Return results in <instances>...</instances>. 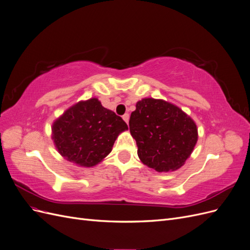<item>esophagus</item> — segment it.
Here are the masks:
<instances>
[{"label": "esophagus", "mask_w": 250, "mask_h": 250, "mask_svg": "<svg viewBox=\"0 0 250 250\" xmlns=\"http://www.w3.org/2000/svg\"><path fill=\"white\" fill-rule=\"evenodd\" d=\"M123 120L128 124V122H129V115H128V113H125V115L123 116Z\"/></svg>", "instance_id": "obj_1"}]
</instances>
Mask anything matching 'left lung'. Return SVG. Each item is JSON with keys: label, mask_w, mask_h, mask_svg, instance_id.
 Here are the masks:
<instances>
[{"label": "left lung", "mask_w": 250, "mask_h": 250, "mask_svg": "<svg viewBox=\"0 0 250 250\" xmlns=\"http://www.w3.org/2000/svg\"><path fill=\"white\" fill-rule=\"evenodd\" d=\"M129 129L141 162L157 172L183 167L198 140L194 120L176 105L144 98L131 112Z\"/></svg>", "instance_id": "8db88e82"}]
</instances>
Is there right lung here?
<instances>
[{"instance_id":"1","label":"right lung","mask_w":250,"mask_h":250,"mask_svg":"<svg viewBox=\"0 0 250 250\" xmlns=\"http://www.w3.org/2000/svg\"><path fill=\"white\" fill-rule=\"evenodd\" d=\"M127 129L122 118L90 98L72 105L53 122L52 140L66 161L92 168L111 152L119 134Z\"/></svg>"}]
</instances>
